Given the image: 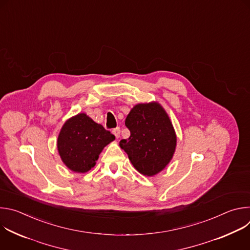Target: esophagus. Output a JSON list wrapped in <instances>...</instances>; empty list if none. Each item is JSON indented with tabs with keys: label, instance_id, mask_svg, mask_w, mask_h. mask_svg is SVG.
<instances>
[{
	"label": "esophagus",
	"instance_id": "obj_1",
	"mask_svg": "<svg viewBox=\"0 0 250 250\" xmlns=\"http://www.w3.org/2000/svg\"><path fill=\"white\" fill-rule=\"evenodd\" d=\"M113 133L115 134L116 138H119V137H120V135H121V129H120V127H116V128H114V129H113Z\"/></svg>",
	"mask_w": 250,
	"mask_h": 250
}]
</instances>
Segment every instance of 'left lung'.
Masks as SVG:
<instances>
[{"instance_id":"8db88e82","label":"left lung","mask_w":250,"mask_h":250,"mask_svg":"<svg viewBox=\"0 0 250 250\" xmlns=\"http://www.w3.org/2000/svg\"><path fill=\"white\" fill-rule=\"evenodd\" d=\"M130 131L120 146L133 167L142 175L151 177L161 172L172 160L177 136L172 122L158 102L135 104L125 119Z\"/></svg>"}]
</instances>
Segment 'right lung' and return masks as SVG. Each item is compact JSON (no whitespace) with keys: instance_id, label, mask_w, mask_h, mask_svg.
Listing matches in <instances>:
<instances>
[{"instance_id":"obj_1","label":"right lung","mask_w":250,"mask_h":250,"mask_svg":"<svg viewBox=\"0 0 250 250\" xmlns=\"http://www.w3.org/2000/svg\"><path fill=\"white\" fill-rule=\"evenodd\" d=\"M115 135L95 123L85 113L68 119L57 138V150L64 165L76 173L91 170L104 146Z\"/></svg>"}]
</instances>
